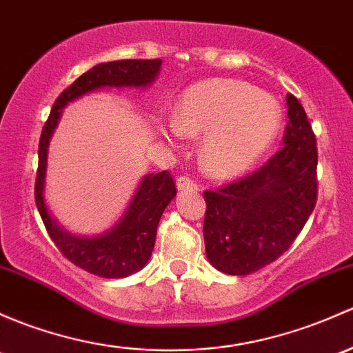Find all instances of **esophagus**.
Returning <instances> with one entry per match:
<instances>
[{"label":"esophagus","instance_id":"34e87169","mask_svg":"<svg viewBox=\"0 0 353 353\" xmlns=\"http://www.w3.org/2000/svg\"><path fill=\"white\" fill-rule=\"evenodd\" d=\"M176 186H177V189H198V184H196V181L192 179V177H189V176L177 177Z\"/></svg>","mask_w":353,"mask_h":353}]
</instances>
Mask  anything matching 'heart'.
I'll use <instances>...</instances> for the list:
<instances>
[{
  "mask_svg": "<svg viewBox=\"0 0 353 353\" xmlns=\"http://www.w3.org/2000/svg\"><path fill=\"white\" fill-rule=\"evenodd\" d=\"M283 111L269 92L239 79H208L189 88L177 103L174 120L159 123L172 142L183 133L205 135L201 162L213 176H235L248 169L270 147Z\"/></svg>",
  "mask_w": 353,
  "mask_h": 353,
  "instance_id": "heart-1",
  "label": "heart"
}]
</instances>
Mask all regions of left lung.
I'll list each match as a JSON object with an SVG mask.
<instances>
[{"label": "left lung", "instance_id": "1", "mask_svg": "<svg viewBox=\"0 0 353 353\" xmlns=\"http://www.w3.org/2000/svg\"><path fill=\"white\" fill-rule=\"evenodd\" d=\"M285 103L281 150L243 179L205 191L206 257L230 276H247L277 261L316 205V139L298 98L288 94Z\"/></svg>", "mask_w": 353, "mask_h": 353}]
</instances>
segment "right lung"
I'll use <instances>...</instances> for the list:
<instances>
[{
	"instance_id": "right-lung-1",
	"label": "right lung",
	"mask_w": 353,
	"mask_h": 353,
	"mask_svg": "<svg viewBox=\"0 0 353 353\" xmlns=\"http://www.w3.org/2000/svg\"><path fill=\"white\" fill-rule=\"evenodd\" d=\"M161 64V59H127L94 65L55 99L40 135L35 203L43 225L65 259L105 279H121L143 269L154 250L159 220L176 196V184L169 170L147 174L117 225L98 236H76L57 223L43 198L49 143L68 103L103 88H145L159 76Z\"/></svg>"
}]
</instances>
